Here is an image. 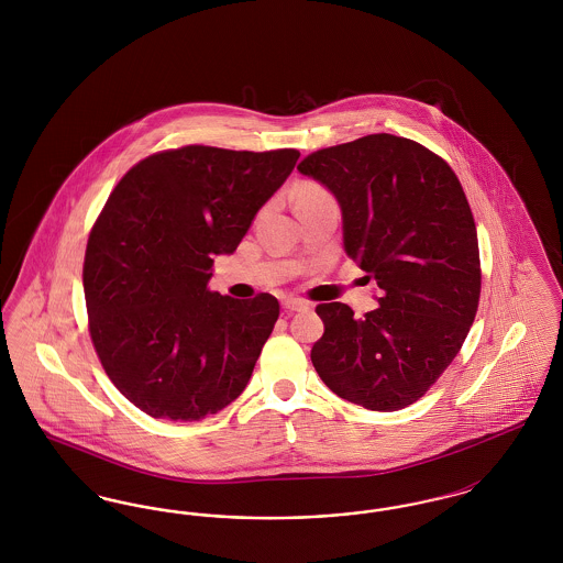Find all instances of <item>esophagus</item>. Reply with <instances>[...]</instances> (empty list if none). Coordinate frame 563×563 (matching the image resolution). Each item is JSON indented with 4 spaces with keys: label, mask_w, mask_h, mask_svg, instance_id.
<instances>
[{
    "label": "esophagus",
    "mask_w": 563,
    "mask_h": 563,
    "mask_svg": "<svg viewBox=\"0 0 563 563\" xmlns=\"http://www.w3.org/2000/svg\"><path fill=\"white\" fill-rule=\"evenodd\" d=\"M283 308H285L287 312H306V310H310L308 301L297 299V297H287V299L283 301Z\"/></svg>",
    "instance_id": "esophagus-1"
}]
</instances>
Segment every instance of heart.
Returning <instances> with one entry per match:
<instances>
[{
	"label": "heart",
	"mask_w": 563,
	"mask_h": 563,
	"mask_svg": "<svg viewBox=\"0 0 563 563\" xmlns=\"http://www.w3.org/2000/svg\"><path fill=\"white\" fill-rule=\"evenodd\" d=\"M321 196H329L327 189L317 186V184H303L295 189V202L299 200H312V198H321Z\"/></svg>",
	"instance_id": "heart-1"
}]
</instances>
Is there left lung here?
<instances>
[{"label": "left lung", "mask_w": 563, "mask_h": 563, "mask_svg": "<svg viewBox=\"0 0 563 563\" xmlns=\"http://www.w3.org/2000/svg\"><path fill=\"white\" fill-rule=\"evenodd\" d=\"M297 170L338 198L346 253L379 287L363 319L342 301L317 306L312 365L346 401L402 409L450 367L477 314L482 262L464 189L441 156L388 133L312 152Z\"/></svg>", "instance_id": "left-lung-1"}]
</instances>
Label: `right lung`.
<instances>
[{"label":"right lung","mask_w":563,"mask_h":563,"mask_svg":"<svg viewBox=\"0 0 563 563\" xmlns=\"http://www.w3.org/2000/svg\"><path fill=\"white\" fill-rule=\"evenodd\" d=\"M297 158L186 145L136 162L109 194L81 269L88 331L113 386L147 416L202 420L244 390L278 299L207 285L214 255L236 251Z\"/></svg>","instance_id":"1"}]
</instances>
